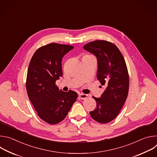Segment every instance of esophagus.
<instances>
[{
  "label": "esophagus",
  "mask_w": 157,
  "mask_h": 157,
  "mask_svg": "<svg viewBox=\"0 0 157 157\" xmlns=\"http://www.w3.org/2000/svg\"><path fill=\"white\" fill-rule=\"evenodd\" d=\"M79 97L81 99H86L88 97V95L86 94H83V93H80L79 94Z\"/></svg>",
  "instance_id": "1"
}]
</instances>
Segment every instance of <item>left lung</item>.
Instances as JSON below:
<instances>
[{"label": "left lung", "instance_id": "left-lung-1", "mask_svg": "<svg viewBox=\"0 0 157 157\" xmlns=\"http://www.w3.org/2000/svg\"><path fill=\"white\" fill-rule=\"evenodd\" d=\"M83 48L97 57V78L106 87L100 98L93 97L96 101V108L89 114L96 122L106 124L117 116L127 98V67L119 48L110 41L95 40L86 44Z\"/></svg>", "mask_w": 157, "mask_h": 157}]
</instances>
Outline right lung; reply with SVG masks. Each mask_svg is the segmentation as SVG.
<instances>
[{
  "mask_svg": "<svg viewBox=\"0 0 157 157\" xmlns=\"http://www.w3.org/2000/svg\"><path fill=\"white\" fill-rule=\"evenodd\" d=\"M73 48L70 44H46L36 50L29 64L26 80L28 96L40 118L52 125L64 119L78 98L76 92H64L56 85V81L63 75L62 58Z\"/></svg>",
  "mask_w": 157,
  "mask_h": 157,
  "instance_id": "add662e5",
  "label": "right lung"
}]
</instances>
